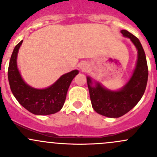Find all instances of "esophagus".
Returning <instances> with one entry per match:
<instances>
[{
    "instance_id": "1",
    "label": "esophagus",
    "mask_w": 157,
    "mask_h": 157,
    "mask_svg": "<svg viewBox=\"0 0 157 157\" xmlns=\"http://www.w3.org/2000/svg\"><path fill=\"white\" fill-rule=\"evenodd\" d=\"M79 67H80V69L81 70V71H86V70L88 69V64L86 62H83L81 63V64H80V66H79Z\"/></svg>"
}]
</instances>
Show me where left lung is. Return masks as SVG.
<instances>
[{
	"instance_id": "8db88e82",
	"label": "left lung",
	"mask_w": 157,
	"mask_h": 157,
	"mask_svg": "<svg viewBox=\"0 0 157 157\" xmlns=\"http://www.w3.org/2000/svg\"><path fill=\"white\" fill-rule=\"evenodd\" d=\"M124 37L129 38L137 50V61L128 82L117 91H112L86 77L92 106L97 113L109 118H119L131 110L140 100L146 90L148 67L146 55L141 43L127 30H121Z\"/></svg>"
}]
</instances>
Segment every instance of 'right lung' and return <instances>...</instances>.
I'll use <instances>...</instances> for the list:
<instances>
[{"instance_id":"1","label":"right lung","mask_w":157,"mask_h":157,"mask_svg":"<svg viewBox=\"0 0 157 157\" xmlns=\"http://www.w3.org/2000/svg\"><path fill=\"white\" fill-rule=\"evenodd\" d=\"M22 43L23 40L15 46L9 63L8 80L13 94L22 106L34 115H46L59 112L65 102L70 84L79 71L74 70L64 74L45 89L32 87L25 83L17 67V54Z\"/></svg>"}]
</instances>
